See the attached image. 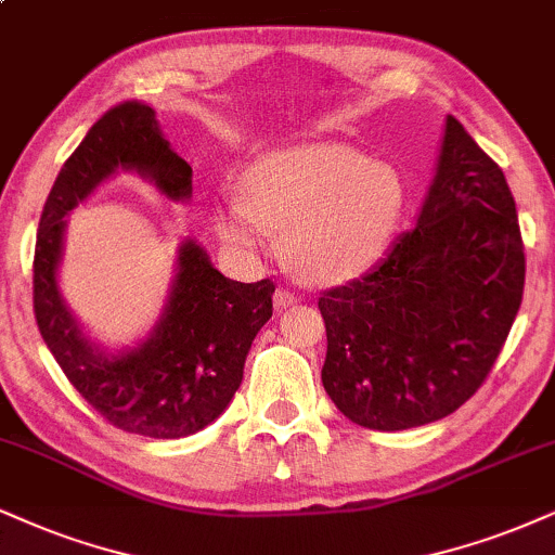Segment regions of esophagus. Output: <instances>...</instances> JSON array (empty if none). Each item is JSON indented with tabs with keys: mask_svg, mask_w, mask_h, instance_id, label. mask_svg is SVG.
<instances>
[{
	"mask_svg": "<svg viewBox=\"0 0 555 555\" xmlns=\"http://www.w3.org/2000/svg\"><path fill=\"white\" fill-rule=\"evenodd\" d=\"M275 309L278 311H283V309H288V306H293V304H298V296L293 291H288V288H278L275 291Z\"/></svg>",
	"mask_w": 555,
	"mask_h": 555,
	"instance_id": "esophagus-1",
	"label": "esophagus"
}]
</instances>
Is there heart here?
<instances>
[{
	"mask_svg": "<svg viewBox=\"0 0 555 555\" xmlns=\"http://www.w3.org/2000/svg\"><path fill=\"white\" fill-rule=\"evenodd\" d=\"M403 190L388 167L347 146H296L267 154L246 175L242 195L218 205L214 221L225 244L264 251L272 231L306 278L350 280L386 249Z\"/></svg>",
	"mask_w": 555,
	"mask_h": 555,
	"instance_id": "obj_1",
	"label": "heart"
}]
</instances>
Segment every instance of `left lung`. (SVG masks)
<instances>
[{
  "mask_svg": "<svg viewBox=\"0 0 555 555\" xmlns=\"http://www.w3.org/2000/svg\"><path fill=\"white\" fill-rule=\"evenodd\" d=\"M525 244L499 164L448 115L414 229L360 280L321 293L326 393L360 427L453 414L502 352L522 304Z\"/></svg>",
  "mask_w": 555,
  "mask_h": 555,
  "instance_id": "8db88e82",
  "label": "left lung"
}]
</instances>
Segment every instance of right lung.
I'll list each match as a JSON object with an SVG mask.
<instances>
[{"label":"right lung","instance_id":"1","mask_svg":"<svg viewBox=\"0 0 555 555\" xmlns=\"http://www.w3.org/2000/svg\"><path fill=\"white\" fill-rule=\"evenodd\" d=\"M115 169L149 177L164 195H193V167L164 141L146 102L126 100L89 128L53 182L33 259V311L40 337L89 406L122 433L177 440L201 433L229 406L257 332L272 317L270 278L236 283L210 264L203 246L184 242L167 311L152 337L131 352L94 347L56 288L64 216Z\"/></svg>","mask_w":555,"mask_h":555}]
</instances>
